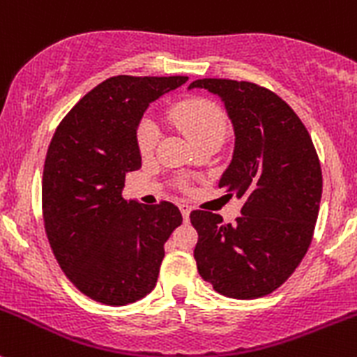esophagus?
Segmentation results:
<instances>
[{
	"label": "esophagus",
	"mask_w": 357,
	"mask_h": 357,
	"mask_svg": "<svg viewBox=\"0 0 357 357\" xmlns=\"http://www.w3.org/2000/svg\"><path fill=\"white\" fill-rule=\"evenodd\" d=\"M179 211H181V214H183V218H185V221H188L190 213H192V207H190L188 204H179Z\"/></svg>",
	"instance_id": "34e87169"
}]
</instances>
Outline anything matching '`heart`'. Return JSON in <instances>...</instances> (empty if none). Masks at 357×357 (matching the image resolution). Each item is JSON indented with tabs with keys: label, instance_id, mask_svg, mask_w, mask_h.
<instances>
[{
	"label": "heart",
	"instance_id": "obj_1",
	"mask_svg": "<svg viewBox=\"0 0 357 357\" xmlns=\"http://www.w3.org/2000/svg\"><path fill=\"white\" fill-rule=\"evenodd\" d=\"M169 119L193 146L204 141H221L227 130V120L220 106L202 98H190L176 102L169 112ZM136 139L143 155H150L155 150L158 143V127L153 120H141Z\"/></svg>",
	"mask_w": 357,
	"mask_h": 357
}]
</instances>
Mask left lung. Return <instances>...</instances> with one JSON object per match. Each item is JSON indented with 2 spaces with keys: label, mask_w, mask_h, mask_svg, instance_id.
Listing matches in <instances>:
<instances>
[{
  "label": "left lung",
  "mask_w": 357,
  "mask_h": 357,
  "mask_svg": "<svg viewBox=\"0 0 357 357\" xmlns=\"http://www.w3.org/2000/svg\"><path fill=\"white\" fill-rule=\"evenodd\" d=\"M188 89L223 101L235 144L218 186L244 199L234 225L209 211L190 214L199 234L197 268L221 295L259 298L286 282L312 241L323 193L316 148L302 120L268 89L221 78L195 79Z\"/></svg>",
  "instance_id": "left-lung-1"
}]
</instances>
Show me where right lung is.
Masks as SVG:
<instances>
[{
	"label": "right lung",
	"instance_id": "obj_1",
	"mask_svg": "<svg viewBox=\"0 0 357 357\" xmlns=\"http://www.w3.org/2000/svg\"><path fill=\"white\" fill-rule=\"evenodd\" d=\"M186 76H113L64 116L43 169L48 242L69 281L105 305H127L157 284L164 244L183 216L171 202L144 206L122 197L126 174L141 167L137 127L150 102Z\"/></svg>",
	"mask_w": 357,
	"mask_h": 357
}]
</instances>
